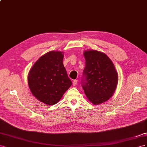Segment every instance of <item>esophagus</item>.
<instances>
[{"label":"esophagus","instance_id":"1","mask_svg":"<svg viewBox=\"0 0 147 147\" xmlns=\"http://www.w3.org/2000/svg\"><path fill=\"white\" fill-rule=\"evenodd\" d=\"M78 84V80H74L73 82V86H76Z\"/></svg>","mask_w":147,"mask_h":147}]
</instances>
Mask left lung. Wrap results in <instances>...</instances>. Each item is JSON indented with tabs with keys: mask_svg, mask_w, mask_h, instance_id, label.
Wrapping results in <instances>:
<instances>
[{
	"mask_svg": "<svg viewBox=\"0 0 147 147\" xmlns=\"http://www.w3.org/2000/svg\"><path fill=\"white\" fill-rule=\"evenodd\" d=\"M84 56L86 66L82 87L90 102L94 105L101 104L115 93L118 81V73L112 61L103 52L86 50Z\"/></svg>",
	"mask_w": 147,
	"mask_h": 147,
	"instance_id": "1",
	"label": "left lung"
}]
</instances>
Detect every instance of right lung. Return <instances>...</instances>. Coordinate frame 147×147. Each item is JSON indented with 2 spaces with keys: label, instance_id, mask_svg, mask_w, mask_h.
I'll return each mask as SVG.
<instances>
[{
  "label": "right lung",
  "instance_id": "add662e5",
  "mask_svg": "<svg viewBox=\"0 0 147 147\" xmlns=\"http://www.w3.org/2000/svg\"><path fill=\"white\" fill-rule=\"evenodd\" d=\"M63 52L51 51L40 57L28 76L32 95L48 105L57 103L72 84L63 63Z\"/></svg>",
  "mask_w": 147,
  "mask_h": 147
}]
</instances>
